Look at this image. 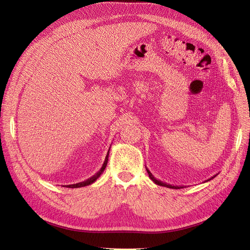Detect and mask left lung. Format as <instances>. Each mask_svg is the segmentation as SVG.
<instances>
[{
    "label": "left lung",
    "mask_w": 250,
    "mask_h": 250,
    "mask_svg": "<svg viewBox=\"0 0 250 250\" xmlns=\"http://www.w3.org/2000/svg\"><path fill=\"white\" fill-rule=\"evenodd\" d=\"M146 172H147V174H148V177L151 178V179L153 180V182L154 183H156L157 185H160V187H166V188H174V189H179V188H183L184 187H178V185H170V184H167V183H166V182H162V181H160V180H157L156 178L152 175V173L149 172V170L146 168ZM217 175H215V176H212L211 178H209L208 180H206L205 182H208V181H209V180H211V179H213V178H215Z\"/></svg>",
    "instance_id": "1"
}]
</instances>
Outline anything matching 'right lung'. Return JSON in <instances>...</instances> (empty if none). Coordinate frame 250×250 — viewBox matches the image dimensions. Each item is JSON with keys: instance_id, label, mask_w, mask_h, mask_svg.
<instances>
[{"instance_id": "add662e5", "label": "right lung", "mask_w": 250, "mask_h": 250, "mask_svg": "<svg viewBox=\"0 0 250 250\" xmlns=\"http://www.w3.org/2000/svg\"><path fill=\"white\" fill-rule=\"evenodd\" d=\"M109 151H110V149H109ZM109 151H108V154H106V156H105V159H104V165H103L102 168L99 169L95 175L90 177L89 179L84 180V181H83V182H78V183H75V184H69V185H66V187L69 188H77L87 187V185H90V184H92L93 182H95V181L98 179V178H99V176H101V175L104 173V168H105V167H106V163H108V160H109Z\"/></svg>"}]
</instances>
